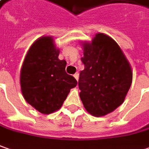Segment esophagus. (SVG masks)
<instances>
[{
	"mask_svg": "<svg viewBox=\"0 0 149 149\" xmlns=\"http://www.w3.org/2000/svg\"><path fill=\"white\" fill-rule=\"evenodd\" d=\"M73 77H74L75 79H76L77 81H78V79H79V74H78V73H75V74L73 75Z\"/></svg>",
	"mask_w": 149,
	"mask_h": 149,
	"instance_id": "1",
	"label": "esophagus"
}]
</instances>
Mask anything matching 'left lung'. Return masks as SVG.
Here are the masks:
<instances>
[{"label":"left lung","mask_w":149,"mask_h":149,"mask_svg":"<svg viewBox=\"0 0 149 149\" xmlns=\"http://www.w3.org/2000/svg\"><path fill=\"white\" fill-rule=\"evenodd\" d=\"M81 61L80 98L88 113L102 117L121 105L132 83V69L121 47L104 33H97L91 42L81 41Z\"/></svg>","instance_id":"obj_1"}]
</instances>
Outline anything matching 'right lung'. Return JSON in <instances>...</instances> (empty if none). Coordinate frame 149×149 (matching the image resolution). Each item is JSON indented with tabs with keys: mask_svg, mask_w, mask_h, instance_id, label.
Masks as SVG:
<instances>
[{
	"mask_svg": "<svg viewBox=\"0 0 149 149\" xmlns=\"http://www.w3.org/2000/svg\"><path fill=\"white\" fill-rule=\"evenodd\" d=\"M58 54L53 37L40 36L28 49L20 71L24 100L46 115L60 109L71 89L77 84L66 72L67 62L58 59Z\"/></svg>",
	"mask_w": 149,
	"mask_h": 149,
	"instance_id": "right-lung-1",
	"label": "right lung"
}]
</instances>
